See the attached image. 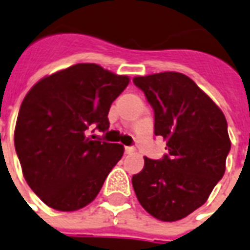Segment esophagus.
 Masks as SVG:
<instances>
[{"instance_id": "obj_1", "label": "esophagus", "mask_w": 250, "mask_h": 250, "mask_svg": "<svg viewBox=\"0 0 250 250\" xmlns=\"http://www.w3.org/2000/svg\"><path fill=\"white\" fill-rule=\"evenodd\" d=\"M125 154H132V153H135V148L133 146H125Z\"/></svg>"}]
</instances>
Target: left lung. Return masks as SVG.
<instances>
[{"label": "left lung", "instance_id": "left-lung-1", "mask_svg": "<svg viewBox=\"0 0 250 250\" xmlns=\"http://www.w3.org/2000/svg\"><path fill=\"white\" fill-rule=\"evenodd\" d=\"M154 110V133L168 156L144 157L132 176L140 205L162 222L180 221L198 209L226 171L231 148L227 121L219 106L184 74L165 71L133 78Z\"/></svg>", "mask_w": 250, "mask_h": 250}]
</instances>
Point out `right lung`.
<instances>
[{
    "label": "right lung",
    "mask_w": 250,
    "mask_h": 250,
    "mask_svg": "<svg viewBox=\"0 0 250 250\" xmlns=\"http://www.w3.org/2000/svg\"><path fill=\"white\" fill-rule=\"evenodd\" d=\"M96 63H78L44 76L25 94L14 144L23 176L52 209L75 211L93 201L125 146L90 140L86 129L109 128L110 106L128 85Z\"/></svg>",
    "instance_id": "obj_1"
}]
</instances>
